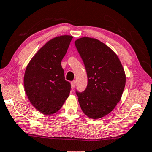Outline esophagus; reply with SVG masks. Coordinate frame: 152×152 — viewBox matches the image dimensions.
<instances>
[{"instance_id":"1","label":"esophagus","mask_w":152,"mask_h":152,"mask_svg":"<svg viewBox=\"0 0 152 152\" xmlns=\"http://www.w3.org/2000/svg\"><path fill=\"white\" fill-rule=\"evenodd\" d=\"M75 84H76V82L75 81H72V82H71V88L72 89H74L75 86Z\"/></svg>"}]
</instances>
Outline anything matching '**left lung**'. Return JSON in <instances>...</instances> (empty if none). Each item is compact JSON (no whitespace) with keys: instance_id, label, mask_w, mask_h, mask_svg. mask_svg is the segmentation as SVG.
Returning <instances> with one entry per match:
<instances>
[{"instance_id":"left-lung-1","label":"left lung","mask_w":152,"mask_h":152,"mask_svg":"<svg viewBox=\"0 0 152 152\" xmlns=\"http://www.w3.org/2000/svg\"><path fill=\"white\" fill-rule=\"evenodd\" d=\"M87 73L85 91H77L80 107L91 119L110 114L120 101L126 84V74L117 55L96 38L80 37L75 41Z\"/></svg>"}]
</instances>
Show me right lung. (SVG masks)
Returning a JSON list of instances; mask_svg holds the SVG:
<instances>
[{
	"label": "right lung",
	"mask_w": 152,
	"mask_h": 152,
	"mask_svg": "<svg viewBox=\"0 0 152 152\" xmlns=\"http://www.w3.org/2000/svg\"><path fill=\"white\" fill-rule=\"evenodd\" d=\"M72 39V35H64L49 40L26 68V94L33 107L45 115L58 112L70 94L71 86L65 80L61 61Z\"/></svg>",
	"instance_id": "obj_1"
}]
</instances>
